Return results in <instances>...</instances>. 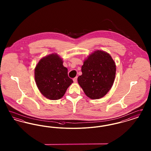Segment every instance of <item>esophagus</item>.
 Returning a JSON list of instances; mask_svg holds the SVG:
<instances>
[{"label": "esophagus", "instance_id": "1", "mask_svg": "<svg viewBox=\"0 0 151 151\" xmlns=\"http://www.w3.org/2000/svg\"><path fill=\"white\" fill-rule=\"evenodd\" d=\"M77 79H78L77 77H76V78H75L74 79H73V82H74V83H76V82H77Z\"/></svg>", "mask_w": 151, "mask_h": 151}]
</instances>
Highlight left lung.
Instances as JSON below:
<instances>
[{"label": "left lung", "mask_w": 151, "mask_h": 151, "mask_svg": "<svg viewBox=\"0 0 151 151\" xmlns=\"http://www.w3.org/2000/svg\"><path fill=\"white\" fill-rule=\"evenodd\" d=\"M78 81L86 96L93 100L104 97L113 85L115 62L106 51L96 50L84 60Z\"/></svg>", "instance_id": "obj_1"}]
</instances>
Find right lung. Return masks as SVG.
I'll return each mask as SVG.
<instances>
[{
    "label": "right lung",
    "mask_w": 151,
    "mask_h": 151,
    "mask_svg": "<svg viewBox=\"0 0 151 151\" xmlns=\"http://www.w3.org/2000/svg\"><path fill=\"white\" fill-rule=\"evenodd\" d=\"M63 59L52 53L41 58L35 69V79L40 92L51 100L61 99L73 83Z\"/></svg>",
    "instance_id": "add662e5"
}]
</instances>
